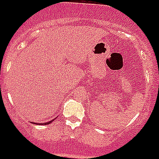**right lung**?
<instances>
[{"label": "right lung", "mask_w": 159, "mask_h": 159, "mask_svg": "<svg viewBox=\"0 0 159 159\" xmlns=\"http://www.w3.org/2000/svg\"><path fill=\"white\" fill-rule=\"evenodd\" d=\"M51 122H52V121H50V122H48V123H41V124H47V123H48H48H51Z\"/></svg>", "instance_id": "right-lung-1"}]
</instances>
